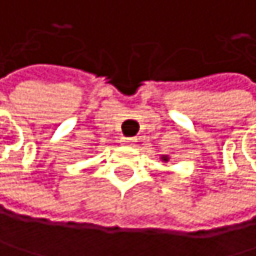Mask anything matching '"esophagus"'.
<instances>
[{
  "label": "esophagus",
  "instance_id": "34e87169",
  "mask_svg": "<svg viewBox=\"0 0 256 256\" xmlns=\"http://www.w3.org/2000/svg\"><path fill=\"white\" fill-rule=\"evenodd\" d=\"M120 143L121 144H126V146H134L136 143V138H127V136H121Z\"/></svg>",
  "mask_w": 256,
  "mask_h": 256
}]
</instances>
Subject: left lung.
<instances>
[{
  "mask_svg": "<svg viewBox=\"0 0 256 256\" xmlns=\"http://www.w3.org/2000/svg\"><path fill=\"white\" fill-rule=\"evenodd\" d=\"M162 160H165V162H166V160H168V156H162Z\"/></svg>",
  "mask_w": 256,
  "mask_h": 256,
  "instance_id": "8db88e82",
  "label": "left lung"
}]
</instances>
